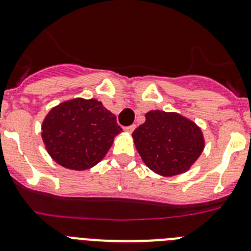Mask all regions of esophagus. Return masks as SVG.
<instances>
[{"label": "esophagus", "mask_w": 251, "mask_h": 251, "mask_svg": "<svg viewBox=\"0 0 251 251\" xmlns=\"http://www.w3.org/2000/svg\"><path fill=\"white\" fill-rule=\"evenodd\" d=\"M134 129H136V126H133V124H132V126H129V127L124 128V130H126L127 133H129V134H130V133H133V130H134Z\"/></svg>", "instance_id": "1"}]
</instances>
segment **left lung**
<instances>
[{"label":"left lung","mask_w":251,"mask_h":251,"mask_svg":"<svg viewBox=\"0 0 251 251\" xmlns=\"http://www.w3.org/2000/svg\"><path fill=\"white\" fill-rule=\"evenodd\" d=\"M132 138L145 165L163 177L187 172L205 148L202 129L177 112L150 110Z\"/></svg>","instance_id":"8db88e82"}]
</instances>
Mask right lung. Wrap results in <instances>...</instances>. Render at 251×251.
<instances>
[{"label":"right lung","instance_id":"obj_1","mask_svg":"<svg viewBox=\"0 0 251 251\" xmlns=\"http://www.w3.org/2000/svg\"><path fill=\"white\" fill-rule=\"evenodd\" d=\"M122 133L117 118L97 99L74 98L51 108L41 138L57 165L85 171L98 165Z\"/></svg>","mask_w":251,"mask_h":251}]
</instances>
